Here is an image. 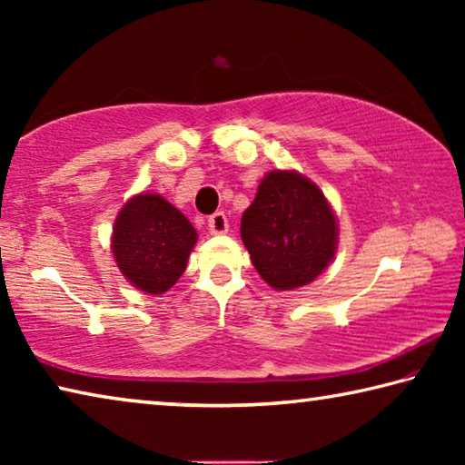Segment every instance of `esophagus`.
<instances>
[{
    "mask_svg": "<svg viewBox=\"0 0 465 465\" xmlns=\"http://www.w3.org/2000/svg\"><path fill=\"white\" fill-rule=\"evenodd\" d=\"M209 230L211 233H225L227 232V217L223 211H217L209 217Z\"/></svg>",
    "mask_w": 465,
    "mask_h": 465,
    "instance_id": "esophagus-1",
    "label": "esophagus"
}]
</instances>
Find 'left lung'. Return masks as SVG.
Segmentation results:
<instances>
[{
  "mask_svg": "<svg viewBox=\"0 0 465 465\" xmlns=\"http://www.w3.org/2000/svg\"><path fill=\"white\" fill-rule=\"evenodd\" d=\"M240 232L254 269L279 291L308 285L336 254L332 209L324 193L297 172L264 176Z\"/></svg>",
  "mask_w": 465,
  "mask_h": 465,
  "instance_id": "8db88e82",
  "label": "left lung"
}]
</instances>
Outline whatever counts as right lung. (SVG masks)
Listing matches in <instances>:
<instances>
[{"label": "right lung", "instance_id": "right-lung-1", "mask_svg": "<svg viewBox=\"0 0 465 465\" xmlns=\"http://www.w3.org/2000/svg\"><path fill=\"white\" fill-rule=\"evenodd\" d=\"M194 242V227L176 207L160 194H137L116 217L113 254L129 282L160 295L183 277Z\"/></svg>", "mask_w": 465, "mask_h": 465}]
</instances>
